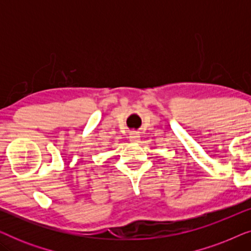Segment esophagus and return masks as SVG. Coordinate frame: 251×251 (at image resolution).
Here are the masks:
<instances>
[{
    "mask_svg": "<svg viewBox=\"0 0 251 251\" xmlns=\"http://www.w3.org/2000/svg\"><path fill=\"white\" fill-rule=\"evenodd\" d=\"M129 138H130V142L138 143L139 139H140V135L137 131H131L129 133Z\"/></svg>",
    "mask_w": 251,
    "mask_h": 251,
    "instance_id": "esophagus-1",
    "label": "esophagus"
}]
</instances>
